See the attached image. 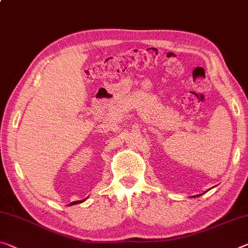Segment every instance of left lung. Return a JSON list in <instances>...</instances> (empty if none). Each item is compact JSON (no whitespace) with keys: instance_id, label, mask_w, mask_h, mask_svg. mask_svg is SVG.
I'll use <instances>...</instances> for the list:
<instances>
[{"instance_id":"left-lung-1","label":"left lung","mask_w":248,"mask_h":248,"mask_svg":"<svg viewBox=\"0 0 248 248\" xmlns=\"http://www.w3.org/2000/svg\"><path fill=\"white\" fill-rule=\"evenodd\" d=\"M201 195H203V194H199V195H196V197H199V196H201ZM193 197H195V196H192V199Z\"/></svg>"}]
</instances>
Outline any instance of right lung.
Instances as JSON below:
<instances>
[{
    "label": "right lung",
    "instance_id": "obj_1",
    "mask_svg": "<svg viewBox=\"0 0 248 248\" xmlns=\"http://www.w3.org/2000/svg\"><path fill=\"white\" fill-rule=\"evenodd\" d=\"M86 200V199H85ZM85 200H83V201H75V202H72V203L70 204V206H72V205H76V204H79V203H83V202H84Z\"/></svg>",
    "mask_w": 248,
    "mask_h": 248
}]
</instances>
